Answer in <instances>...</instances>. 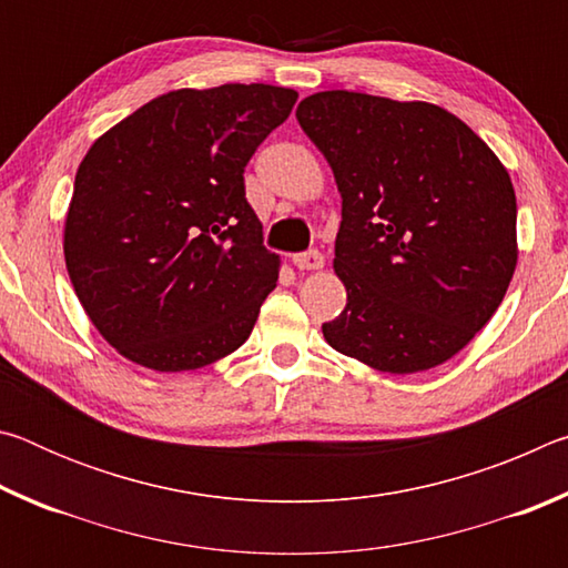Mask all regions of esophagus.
<instances>
[{
	"label": "esophagus",
	"mask_w": 568,
	"mask_h": 568,
	"mask_svg": "<svg viewBox=\"0 0 568 568\" xmlns=\"http://www.w3.org/2000/svg\"><path fill=\"white\" fill-rule=\"evenodd\" d=\"M293 265L297 271H321L325 265V257L318 250H307V253H297L293 255Z\"/></svg>",
	"instance_id": "34e87169"
}]
</instances>
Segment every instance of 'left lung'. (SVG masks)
<instances>
[{
	"instance_id": "1",
	"label": "left lung",
	"mask_w": 568,
	"mask_h": 568,
	"mask_svg": "<svg viewBox=\"0 0 568 568\" xmlns=\"http://www.w3.org/2000/svg\"><path fill=\"white\" fill-rule=\"evenodd\" d=\"M295 118L343 210L333 267L348 293L331 348L383 373H420L466 348L516 271V192L494 150L430 102L331 90Z\"/></svg>"
}]
</instances>
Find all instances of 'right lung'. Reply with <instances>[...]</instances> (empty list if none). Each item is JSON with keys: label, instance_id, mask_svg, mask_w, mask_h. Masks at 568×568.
<instances>
[{"label": "right lung", "instance_id": "1", "mask_svg": "<svg viewBox=\"0 0 568 568\" xmlns=\"http://www.w3.org/2000/svg\"><path fill=\"white\" fill-rule=\"evenodd\" d=\"M295 90H172L94 140L64 217V263L94 328L124 358L180 373L247 341L281 257L245 200V165Z\"/></svg>", "mask_w": 568, "mask_h": 568}]
</instances>
